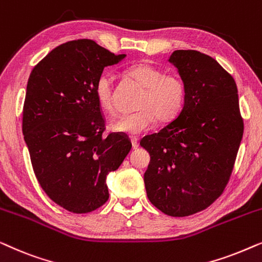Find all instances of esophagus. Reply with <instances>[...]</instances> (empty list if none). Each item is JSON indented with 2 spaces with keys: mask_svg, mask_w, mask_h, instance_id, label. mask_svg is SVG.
Here are the masks:
<instances>
[{
  "mask_svg": "<svg viewBox=\"0 0 262 262\" xmlns=\"http://www.w3.org/2000/svg\"><path fill=\"white\" fill-rule=\"evenodd\" d=\"M131 143H132V148H134V149H136V148H138L139 143H138V139H137V138L132 137V138H131Z\"/></svg>",
  "mask_w": 262,
  "mask_h": 262,
  "instance_id": "esophagus-1",
  "label": "esophagus"
}]
</instances>
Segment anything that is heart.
Here are the masks:
<instances>
[{"mask_svg": "<svg viewBox=\"0 0 262 262\" xmlns=\"http://www.w3.org/2000/svg\"><path fill=\"white\" fill-rule=\"evenodd\" d=\"M128 76L143 87L136 107L137 111L111 121L112 130L138 136L149 131L157 119L160 123L173 120L181 112L186 100V83L179 75L164 74L149 62H139L127 68ZM95 99L106 112H114V77L100 75L94 87Z\"/></svg>", "mask_w": 262, "mask_h": 262, "instance_id": "obj_1", "label": "heart"}]
</instances>
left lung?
I'll return each instance as SVG.
<instances>
[{
  "label": "left lung",
  "instance_id": "8db88e82",
  "mask_svg": "<svg viewBox=\"0 0 262 262\" xmlns=\"http://www.w3.org/2000/svg\"><path fill=\"white\" fill-rule=\"evenodd\" d=\"M173 63L186 83L181 112L141 145L150 154L148 198L171 217L205 210L227 187L243 136L237 85L212 57L177 50Z\"/></svg>",
  "mask_w": 262,
  "mask_h": 262
}]
</instances>
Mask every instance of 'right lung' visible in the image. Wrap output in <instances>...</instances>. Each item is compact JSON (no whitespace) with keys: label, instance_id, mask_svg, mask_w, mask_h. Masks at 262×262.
Returning a JSON list of instances; mask_svg holds the SVG:
<instances>
[{"label":"right lung","instance_id":"add662e5","mask_svg":"<svg viewBox=\"0 0 262 262\" xmlns=\"http://www.w3.org/2000/svg\"><path fill=\"white\" fill-rule=\"evenodd\" d=\"M91 39L57 46L27 82L23 134L37 180L50 199L73 213L92 212L108 200L106 178L119 168L131 142L105 136L94 94L106 67L124 59Z\"/></svg>","mask_w":262,"mask_h":262}]
</instances>
